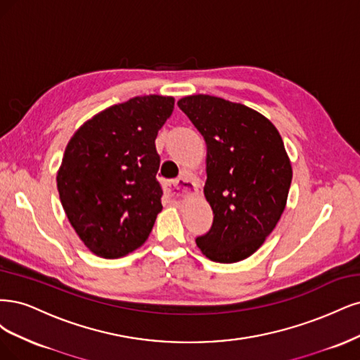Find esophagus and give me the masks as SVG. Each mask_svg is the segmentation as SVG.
I'll list each match as a JSON object with an SVG mask.
<instances>
[{
	"instance_id": "obj_1",
	"label": "esophagus",
	"mask_w": 360,
	"mask_h": 360,
	"mask_svg": "<svg viewBox=\"0 0 360 360\" xmlns=\"http://www.w3.org/2000/svg\"><path fill=\"white\" fill-rule=\"evenodd\" d=\"M166 190L173 202H181L197 191V184L191 178H179L167 184Z\"/></svg>"
}]
</instances>
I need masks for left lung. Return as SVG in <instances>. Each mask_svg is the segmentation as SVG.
<instances>
[{"label":"left lung","instance_id":"8db88e82","mask_svg":"<svg viewBox=\"0 0 360 360\" xmlns=\"http://www.w3.org/2000/svg\"><path fill=\"white\" fill-rule=\"evenodd\" d=\"M178 106L206 143L203 193L214 223L197 247L212 262L245 260L285 210L293 170L283 139L268 118L240 103L197 94Z\"/></svg>","mask_w":360,"mask_h":360}]
</instances>
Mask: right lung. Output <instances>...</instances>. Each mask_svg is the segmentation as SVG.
Returning a JSON list of instances; mask_svg holds the SVG:
<instances>
[{"label": "right lung", "mask_w": 360, "mask_h": 360, "mask_svg": "<svg viewBox=\"0 0 360 360\" xmlns=\"http://www.w3.org/2000/svg\"><path fill=\"white\" fill-rule=\"evenodd\" d=\"M173 106V97H133L94 115L68 141L56 187L96 256L120 259L142 247L163 210L155 139Z\"/></svg>", "instance_id": "1"}]
</instances>
